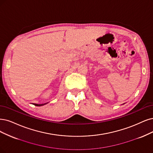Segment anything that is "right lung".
Listing matches in <instances>:
<instances>
[{
    "label": "right lung",
    "instance_id": "add662e5",
    "mask_svg": "<svg viewBox=\"0 0 153 153\" xmlns=\"http://www.w3.org/2000/svg\"><path fill=\"white\" fill-rule=\"evenodd\" d=\"M47 103H44V104H36V103H34L33 105H35V106H43V105H46Z\"/></svg>",
    "mask_w": 153,
    "mask_h": 153
}]
</instances>
